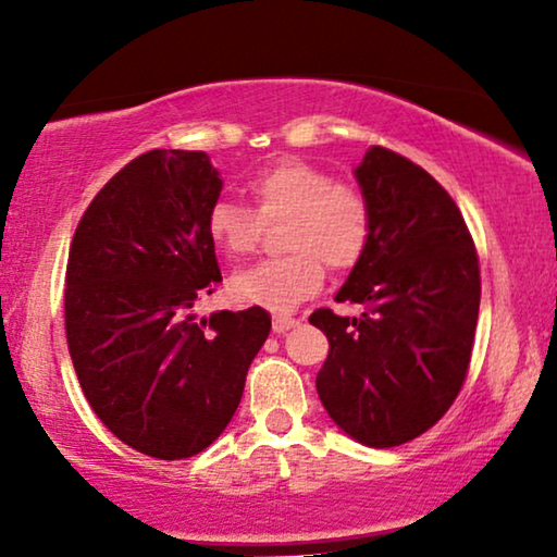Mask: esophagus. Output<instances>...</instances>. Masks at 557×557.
Here are the masks:
<instances>
[{"label":"esophagus","instance_id":"34e87169","mask_svg":"<svg viewBox=\"0 0 557 557\" xmlns=\"http://www.w3.org/2000/svg\"><path fill=\"white\" fill-rule=\"evenodd\" d=\"M296 324H299V319H294V317H286V314L273 317V332H276V334H284L288 330H294Z\"/></svg>","mask_w":557,"mask_h":557}]
</instances>
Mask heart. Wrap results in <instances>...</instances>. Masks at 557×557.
I'll list each match as a JSON object with an SVG mask.
<instances>
[{
  "label": "heart",
  "mask_w": 557,
  "mask_h": 557,
  "mask_svg": "<svg viewBox=\"0 0 557 557\" xmlns=\"http://www.w3.org/2000/svg\"><path fill=\"white\" fill-rule=\"evenodd\" d=\"M256 210L218 200L208 212V235L227 258L253 256L265 225L288 223L284 258L258 263L231 278L233 299L271 311H292L322 288L326 265L352 271L372 240V205L357 185L337 182L324 166L281 159L248 180Z\"/></svg>",
  "instance_id": "obj_1"
}]
</instances>
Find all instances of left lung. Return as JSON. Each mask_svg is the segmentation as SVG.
Masks as SVG:
<instances>
[{"mask_svg": "<svg viewBox=\"0 0 557 557\" xmlns=\"http://www.w3.org/2000/svg\"><path fill=\"white\" fill-rule=\"evenodd\" d=\"M355 174L372 205V240L337 301L364 311L309 317L330 339L317 393L342 431L391 448L429 431L459 395L482 276L459 205L423 166L372 147Z\"/></svg>", "mask_w": 557, "mask_h": 557, "instance_id": "8db88e82", "label": "left lung"}]
</instances>
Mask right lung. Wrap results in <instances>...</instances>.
<instances>
[{"label": "right lung", "instance_id": "1", "mask_svg": "<svg viewBox=\"0 0 557 557\" xmlns=\"http://www.w3.org/2000/svg\"><path fill=\"white\" fill-rule=\"evenodd\" d=\"M220 189L205 151L151 149L106 182L67 253L65 337L83 395L154 459H189L225 431L271 332L261 307L193 314L223 281L208 235Z\"/></svg>", "mask_w": 557, "mask_h": 557}]
</instances>
